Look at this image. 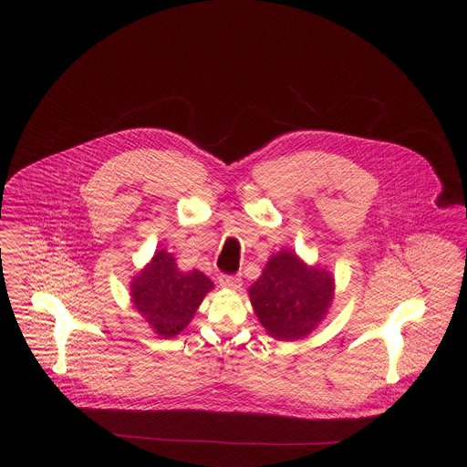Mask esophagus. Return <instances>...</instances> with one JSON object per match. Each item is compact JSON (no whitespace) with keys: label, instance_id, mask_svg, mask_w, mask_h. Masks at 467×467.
I'll return each mask as SVG.
<instances>
[{"label":"esophagus","instance_id":"esophagus-1","mask_svg":"<svg viewBox=\"0 0 467 467\" xmlns=\"http://www.w3.org/2000/svg\"><path fill=\"white\" fill-rule=\"evenodd\" d=\"M219 282H221V285H223V289L229 290H238L242 287V276L240 275H223L221 278H219Z\"/></svg>","mask_w":467,"mask_h":467}]
</instances>
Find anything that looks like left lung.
I'll list each match as a JSON object with an SVG mask.
<instances>
[{"label":"left lung","mask_w":467,"mask_h":467,"mask_svg":"<svg viewBox=\"0 0 467 467\" xmlns=\"http://www.w3.org/2000/svg\"><path fill=\"white\" fill-rule=\"evenodd\" d=\"M334 289V275L327 267L310 266L294 250L282 248L267 259L248 297L271 337L297 341L326 320Z\"/></svg>","instance_id":"obj_1"}]
</instances>
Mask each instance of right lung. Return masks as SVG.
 Returning <instances> with one entry per match:
<instances>
[{"mask_svg": "<svg viewBox=\"0 0 467 467\" xmlns=\"http://www.w3.org/2000/svg\"><path fill=\"white\" fill-rule=\"evenodd\" d=\"M131 303L150 329L164 337H175L194 318L213 282L198 269L182 271L171 252L159 248L130 285Z\"/></svg>", "mask_w": 467, "mask_h": 467, "instance_id": "1", "label": "right lung"}]
</instances>
